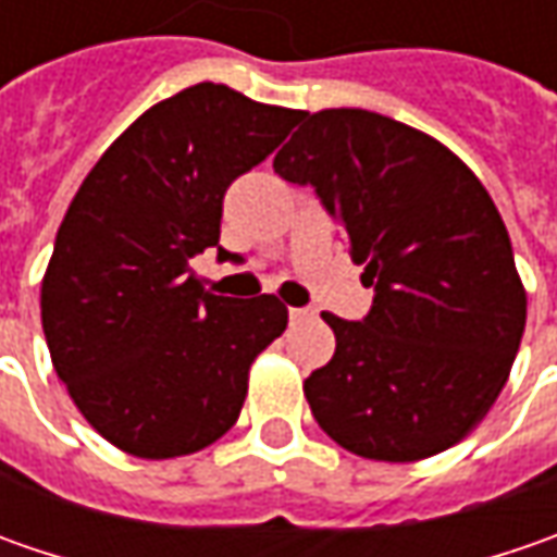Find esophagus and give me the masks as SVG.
Returning a JSON list of instances; mask_svg holds the SVG:
<instances>
[{
    "mask_svg": "<svg viewBox=\"0 0 557 557\" xmlns=\"http://www.w3.org/2000/svg\"><path fill=\"white\" fill-rule=\"evenodd\" d=\"M290 322H300V319H307L310 315V310H288Z\"/></svg>",
    "mask_w": 557,
    "mask_h": 557,
    "instance_id": "esophagus-1",
    "label": "esophagus"
}]
</instances>
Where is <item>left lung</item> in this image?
Here are the masks:
<instances>
[{"mask_svg":"<svg viewBox=\"0 0 557 557\" xmlns=\"http://www.w3.org/2000/svg\"><path fill=\"white\" fill-rule=\"evenodd\" d=\"M272 166L310 185L374 288L359 322L322 315L337 347L304 381L312 418L366 459L456 446L505 387L527 322L481 180L437 139L362 108L307 114Z\"/></svg>","mask_w":557,"mask_h":557,"instance_id":"1","label":"left lung"}]
</instances>
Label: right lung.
Listing matches in <instances>:
<instances>
[{
  "instance_id": "right-lung-1",
  "label": "right lung",
  "mask_w": 557,
  "mask_h": 557,
  "mask_svg": "<svg viewBox=\"0 0 557 557\" xmlns=\"http://www.w3.org/2000/svg\"><path fill=\"white\" fill-rule=\"evenodd\" d=\"M300 111L198 83L148 108L89 170L42 278V332L83 418L139 459L188 456L238 421L247 369L285 332L260 294L201 288L220 257L228 185L282 145Z\"/></svg>"
}]
</instances>
